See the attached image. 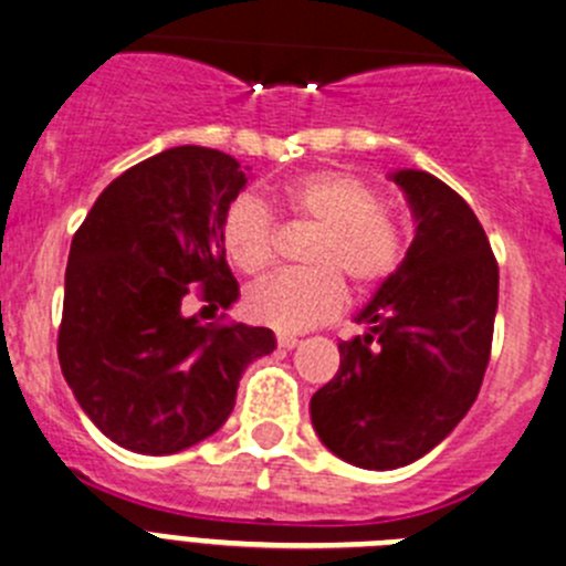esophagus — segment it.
<instances>
[{
  "instance_id": "1",
  "label": "esophagus",
  "mask_w": 566,
  "mask_h": 566,
  "mask_svg": "<svg viewBox=\"0 0 566 566\" xmlns=\"http://www.w3.org/2000/svg\"><path fill=\"white\" fill-rule=\"evenodd\" d=\"M276 343H279V348H287L290 350V348H295V345H298L301 339L295 337V334H279Z\"/></svg>"
}]
</instances>
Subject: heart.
<instances>
[{
    "label": "heart",
    "mask_w": 566,
    "mask_h": 566,
    "mask_svg": "<svg viewBox=\"0 0 566 566\" xmlns=\"http://www.w3.org/2000/svg\"><path fill=\"white\" fill-rule=\"evenodd\" d=\"M273 205L295 221L315 223L317 232L304 251L310 268L276 273L245 295L249 315L265 326L279 332L317 326L343 310V279L356 290H373L403 260V223L356 174L337 168L304 174L284 182L273 193ZM221 245L245 276L265 271L276 251V223L265 205L238 196L223 210Z\"/></svg>",
    "instance_id": "b5f03b06"
}]
</instances>
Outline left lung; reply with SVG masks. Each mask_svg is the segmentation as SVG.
Segmentation results:
<instances>
[{"label": "left lung", "instance_id": "left-lung-1", "mask_svg": "<svg viewBox=\"0 0 566 566\" xmlns=\"http://www.w3.org/2000/svg\"><path fill=\"white\" fill-rule=\"evenodd\" d=\"M415 240L361 310L365 337L339 343V370L312 395L332 453L395 470L440 446L479 398L492 354L497 260L468 201L426 171H398Z\"/></svg>", "mask_w": 566, "mask_h": 566}]
</instances>
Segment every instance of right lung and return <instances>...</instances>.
<instances>
[{"label":"right lung","mask_w":566,"mask_h":566,"mask_svg":"<svg viewBox=\"0 0 566 566\" xmlns=\"http://www.w3.org/2000/svg\"><path fill=\"white\" fill-rule=\"evenodd\" d=\"M234 157L177 146L104 188L71 240L57 359L82 411L115 446L177 453L232 415L245 367L276 348L271 328L185 317V295L238 298L223 210L245 188Z\"/></svg>","instance_id":"right-lung-1"}]
</instances>
